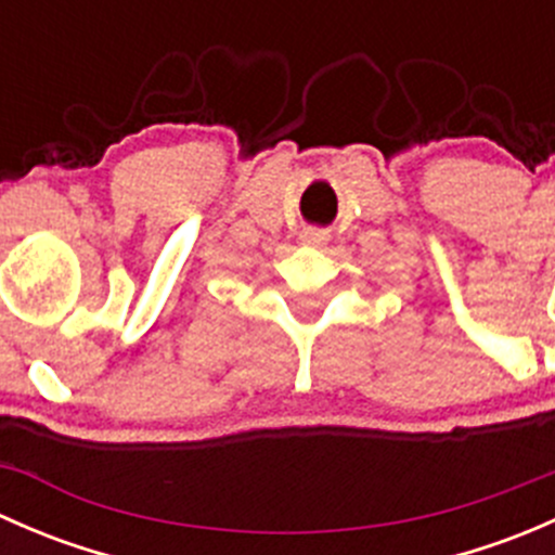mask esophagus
Here are the masks:
<instances>
[{"instance_id":"esophagus-1","label":"esophagus","mask_w":555,"mask_h":555,"mask_svg":"<svg viewBox=\"0 0 555 555\" xmlns=\"http://www.w3.org/2000/svg\"><path fill=\"white\" fill-rule=\"evenodd\" d=\"M304 244H309V246H322V244H327V231H322V228H309V231H304Z\"/></svg>"}]
</instances>
